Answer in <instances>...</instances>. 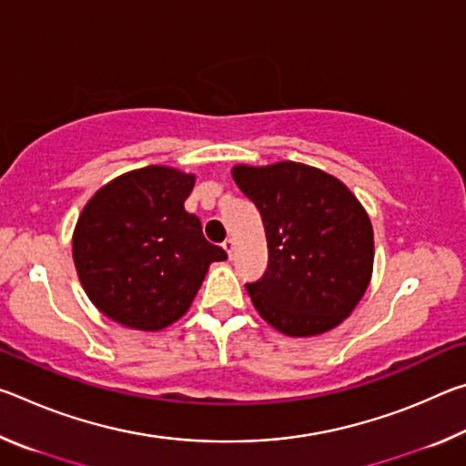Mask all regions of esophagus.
Listing matches in <instances>:
<instances>
[{"instance_id": "34e87169", "label": "esophagus", "mask_w": 466, "mask_h": 466, "mask_svg": "<svg viewBox=\"0 0 466 466\" xmlns=\"http://www.w3.org/2000/svg\"><path fill=\"white\" fill-rule=\"evenodd\" d=\"M222 247H224V250L228 252V257H232V252H234V240H232V238H226V240L222 242Z\"/></svg>"}]
</instances>
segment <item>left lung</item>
<instances>
[{
    "label": "left lung",
    "instance_id": "8db88e82",
    "mask_svg": "<svg viewBox=\"0 0 466 466\" xmlns=\"http://www.w3.org/2000/svg\"><path fill=\"white\" fill-rule=\"evenodd\" d=\"M232 177L263 218L269 263L247 283L258 314L291 337L319 335L350 317L370 283L374 234L341 180L298 162L236 167Z\"/></svg>",
    "mask_w": 466,
    "mask_h": 466
}]
</instances>
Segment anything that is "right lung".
Here are the masks:
<instances>
[{"mask_svg":"<svg viewBox=\"0 0 466 466\" xmlns=\"http://www.w3.org/2000/svg\"><path fill=\"white\" fill-rule=\"evenodd\" d=\"M195 177L147 167L110 180L86 205L74 263L86 294L108 319L160 330L188 310L208 267L228 258L185 209Z\"/></svg>","mask_w":466,"mask_h":466,"instance_id":"obj_1","label":"right lung"}]
</instances>
